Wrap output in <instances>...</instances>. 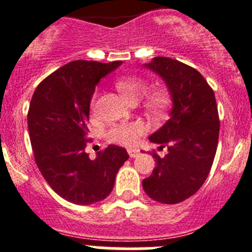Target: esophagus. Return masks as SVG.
Here are the masks:
<instances>
[{"mask_svg":"<svg viewBox=\"0 0 252 252\" xmlns=\"http://www.w3.org/2000/svg\"><path fill=\"white\" fill-rule=\"evenodd\" d=\"M127 153L130 155V158H136L139 155L140 151L137 149H127Z\"/></svg>","mask_w":252,"mask_h":252,"instance_id":"obj_1","label":"esophagus"}]
</instances>
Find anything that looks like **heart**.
<instances>
[{"label":"heart","instance_id":"1","mask_svg":"<svg viewBox=\"0 0 252 252\" xmlns=\"http://www.w3.org/2000/svg\"><path fill=\"white\" fill-rule=\"evenodd\" d=\"M116 87L125 98L130 102H137L144 98V110L154 119H160L165 115L171 103V94L165 88H154L150 90V84L140 77L121 78L116 82ZM97 107V93L91 98V110L94 111ZM146 127L141 121L119 122L108 126L104 132L107 140L121 144V145H133L140 137L145 133Z\"/></svg>","mask_w":252,"mask_h":252}]
</instances>
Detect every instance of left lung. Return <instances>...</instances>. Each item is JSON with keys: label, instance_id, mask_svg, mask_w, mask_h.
<instances>
[{"label": "left lung", "instance_id": "left-lung-1", "mask_svg": "<svg viewBox=\"0 0 252 252\" xmlns=\"http://www.w3.org/2000/svg\"><path fill=\"white\" fill-rule=\"evenodd\" d=\"M145 66L168 84L173 110L166 124L150 136L168 154L160 158L153 151L155 168L142 180V187L154 201L175 204L192 197L212 168L220 135L217 103L197 69L165 57L154 58Z\"/></svg>", "mask_w": 252, "mask_h": 252}]
</instances>
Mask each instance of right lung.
Segmentation results:
<instances>
[{"label": "right lung", "instance_id": "add662e5", "mask_svg": "<svg viewBox=\"0 0 252 252\" xmlns=\"http://www.w3.org/2000/svg\"><path fill=\"white\" fill-rule=\"evenodd\" d=\"M121 64L74 60L36 87L28 112L34 158L55 193L74 204H92L112 192L126 149L107 146L91 160L86 153L90 103L99 79Z\"/></svg>", "mask_w": 252, "mask_h": 252}]
</instances>
